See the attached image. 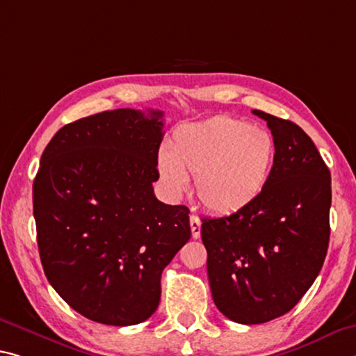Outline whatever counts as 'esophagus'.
I'll return each instance as SVG.
<instances>
[{
    "label": "esophagus",
    "mask_w": 356,
    "mask_h": 356,
    "mask_svg": "<svg viewBox=\"0 0 356 356\" xmlns=\"http://www.w3.org/2000/svg\"><path fill=\"white\" fill-rule=\"evenodd\" d=\"M190 228H191V236H193L195 239H198L201 236V220L198 216H191L190 217Z\"/></svg>",
    "instance_id": "1"
}]
</instances>
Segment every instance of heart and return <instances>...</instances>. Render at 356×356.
Instances as JSON below:
<instances>
[{
	"instance_id": "1",
	"label": "heart",
	"mask_w": 356,
	"mask_h": 356,
	"mask_svg": "<svg viewBox=\"0 0 356 356\" xmlns=\"http://www.w3.org/2000/svg\"><path fill=\"white\" fill-rule=\"evenodd\" d=\"M169 152L158 156V171L172 195H182L188 176L196 196L217 213H233L252 204L270 176L274 140L268 131L233 117H217L177 129Z\"/></svg>"
}]
</instances>
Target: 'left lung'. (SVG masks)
Returning a JSON list of instances; mask_svg holds the SVG:
<instances>
[{"label":"left lung","mask_w":356,"mask_h":356,"mask_svg":"<svg viewBox=\"0 0 356 356\" xmlns=\"http://www.w3.org/2000/svg\"><path fill=\"white\" fill-rule=\"evenodd\" d=\"M252 112L274 139L266 188L241 211L201 225L213 302L242 325L266 323L295 307L330 242L331 174L312 139L296 123Z\"/></svg>","instance_id":"8db88e82"}]
</instances>
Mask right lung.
I'll return each mask as SVG.
<instances>
[{
    "label": "right lung",
    "instance_id": "right-lung-1",
    "mask_svg": "<svg viewBox=\"0 0 356 356\" xmlns=\"http://www.w3.org/2000/svg\"><path fill=\"white\" fill-rule=\"evenodd\" d=\"M163 112L104 111L67 123L33 182L46 277L88 320L138 325L155 312L161 273L191 236L188 207L158 201Z\"/></svg>",
    "mask_w": 356,
    "mask_h": 356
}]
</instances>
